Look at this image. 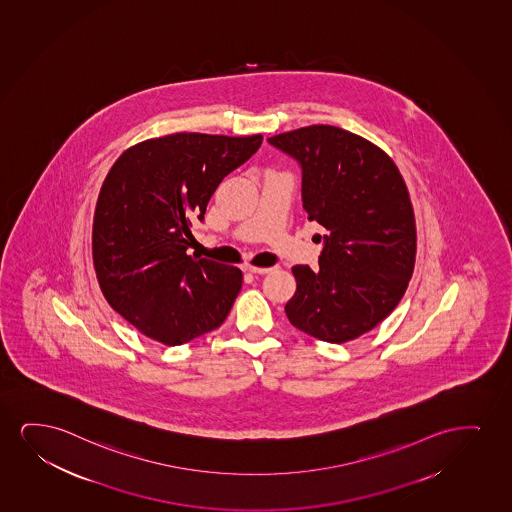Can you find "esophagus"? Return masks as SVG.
<instances>
[{
  "mask_svg": "<svg viewBox=\"0 0 512 512\" xmlns=\"http://www.w3.org/2000/svg\"><path fill=\"white\" fill-rule=\"evenodd\" d=\"M246 271H250V273H253V274H267V273H271V271H273V267L248 266V267H246Z\"/></svg>",
  "mask_w": 512,
  "mask_h": 512,
  "instance_id": "obj_1",
  "label": "esophagus"
}]
</instances>
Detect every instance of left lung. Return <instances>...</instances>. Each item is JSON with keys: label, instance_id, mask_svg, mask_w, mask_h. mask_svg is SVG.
I'll return each mask as SVG.
<instances>
[{"label": "left lung", "instance_id": "left-lung-1", "mask_svg": "<svg viewBox=\"0 0 512 512\" xmlns=\"http://www.w3.org/2000/svg\"><path fill=\"white\" fill-rule=\"evenodd\" d=\"M297 161L302 206L326 229L318 269L295 266L285 306L300 332L342 344L387 318L412 278L415 220L405 182L372 142L330 125L267 139Z\"/></svg>", "mask_w": 512, "mask_h": 512}]
</instances>
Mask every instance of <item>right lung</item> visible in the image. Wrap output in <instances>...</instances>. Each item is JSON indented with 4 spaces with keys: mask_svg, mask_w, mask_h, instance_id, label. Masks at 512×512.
Masks as SVG:
<instances>
[{
    "mask_svg": "<svg viewBox=\"0 0 512 512\" xmlns=\"http://www.w3.org/2000/svg\"><path fill=\"white\" fill-rule=\"evenodd\" d=\"M262 135L175 133L130 147L100 189L93 266L109 306L149 339L180 346L219 328L241 290L238 267L187 255L222 179Z\"/></svg>",
    "mask_w": 512,
    "mask_h": 512,
    "instance_id": "1",
    "label": "right lung"
}]
</instances>
